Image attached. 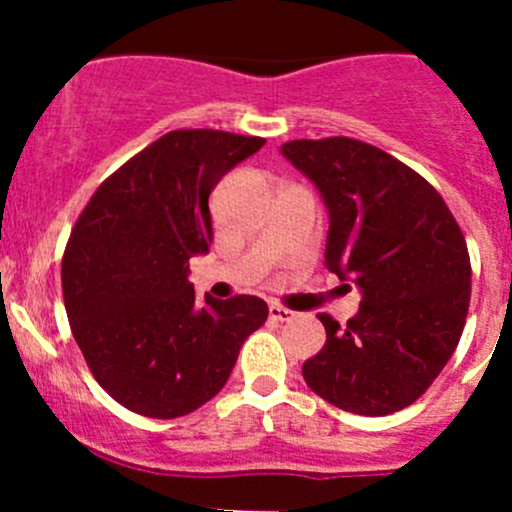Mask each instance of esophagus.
<instances>
[{"mask_svg":"<svg viewBox=\"0 0 512 512\" xmlns=\"http://www.w3.org/2000/svg\"><path fill=\"white\" fill-rule=\"evenodd\" d=\"M294 317H297V312H292V309L282 307V304H270V319H275V322H292Z\"/></svg>","mask_w":512,"mask_h":512,"instance_id":"1","label":"esophagus"}]
</instances>
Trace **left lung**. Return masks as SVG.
I'll use <instances>...</instances> for the list:
<instances>
[{"mask_svg":"<svg viewBox=\"0 0 512 512\" xmlns=\"http://www.w3.org/2000/svg\"><path fill=\"white\" fill-rule=\"evenodd\" d=\"M329 210L324 265L361 289L359 314H319L327 342L302 366L337 409L386 416L426 394L466 327L471 257L446 200L414 168L347 136L287 141Z\"/></svg>","mask_w":512,"mask_h":512,"instance_id":"left-lung-1","label":"left lung"}]
</instances>
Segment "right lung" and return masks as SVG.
Segmentation results:
<instances>
[{
	"label": "right lung",
	"instance_id": "right-lung-1",
	"mask_svg": "<svg viewBox=\"0 0 512 512\" xmlns=\"http://www.w3.org/2000/svg\"><path fill=\"white\" fill-rule=\"evenodd\" d=\"M265 138L170 131L108 175L61 260L71 334L91 374L128 411L178 418L225 386L267 319L260 297L195 302L188 262L213 242L208 198Z\"/></svg>",
	"mask_w": 512,
	"mask_h": 512
}]
</instances>
